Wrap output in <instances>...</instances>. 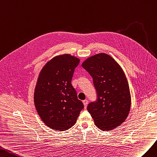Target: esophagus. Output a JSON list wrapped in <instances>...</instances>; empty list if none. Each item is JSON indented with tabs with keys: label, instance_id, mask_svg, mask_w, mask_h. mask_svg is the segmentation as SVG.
<instances>
[{
	"label": "esophagus",
	"instance_id": "1",
	"mask_svg": "<svg viewBox=\"0 0 157 157\" xmlns=\"http://www.w3.org/2000/svg\"><path fill=\"white\" fill-rule=\"evenodd\" d=\"M83 105H84V108H85V109H86L87 106V105H88V101H87V99L83 101Z\"/></svg>",
	"mask_w": 157,
	"mask_h": 157
}]
</instances>
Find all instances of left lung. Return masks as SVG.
Here are the masks:
<instances>
[{
  "instance_id": "obj_1",
  "label": "left lung",
  "mask_w": 157,
  "mask_h": 157,
  "mask_svg": "<svg viewBox=\"0 0 157 157\" xmlns=\"http://www.w3.org/2000/svg\"><path fill=\"white\" fill-rule=\"evenodd\" d=\"M82 66L93 78L97 91V101L87 106L96 126L103 131L118 127L131 107L130 91L122 68L106 53L89 57Z\"/></svg>"
}]
</instances>
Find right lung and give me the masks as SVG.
Returning a JSON list of instances; mask_svg holds the SVG:
<instances>
[{
    "mask_svg": "<svg viewBox=\"0 0 157 157\" xmlns=\"http://www.w3.org/2000/svg\"><path fill=\"white\" fill-rule=\"evenodd\" d=\"M78 58L69 54L56 56L47 62L38 76L34 104L44 124L57 131H66L76 123L83 102L71 84Z\"/></svg>",
    "mask_w": 157,
    "mask_h": 157,
    "instance_id": "obj_1",
    "label": "right lung"
}]
</instances>
